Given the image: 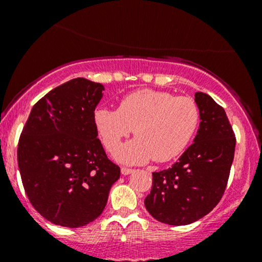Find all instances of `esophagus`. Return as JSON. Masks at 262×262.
I'll return each mask as SVG.
<instances>
[{
	"label": "esophagus",
	"instance_id": "esophagus-1",
	"mask_svg": "<svg viewBox=\"0 0 262 262\" xmlns=\"http://www.w3.org/2000/svg\"><path fill=\"white\" fill-rule=\"evenodd\" d=\"M133 169H130V167H122V169H121V172L123 173V175H129V173H132V172H133Z\"/></svg>",
	"mask_w": 262,
	"mask_h": 262
}]
</instances>
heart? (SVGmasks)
Returning a JSON list of instances; mask_svg holds the SVG:
<instances>
[{
  "instance_id": "obj_1",
  "label": "heart",
  "mask_w": 262,
  "mask_h": 262,
  "mask_svg": "<svg viewBox=\"0 0 262 262\" xmlns=\"http://www.w3.org/2000/svg\"><path fill=\"white\" fill-rule=\"evenodd\" d=\"M200 121V107L193 98L148 89L124 96L117 110L98 108L95 112L96 127L110 152L134 129L137 138L116 154L127 164L177 158L194 137Z\"/></svg>"
}]
</instances>
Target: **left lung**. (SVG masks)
Returning <instances> with one entry per match:
<instances>
[{
  "label": "left lung",
  "mask_w": 262,
  "mask_h": 262,
  "mask_svg": "<svg viewBox=\"0 0 262 262\" xmlns=\"http://www.w3.org/2000/svg\"><path fill=\"white\" fill-rule=\"evenodd\" d=\"M201 123L194 143L167 170L152 172L145 208L156 221L186 225L214 208L223 197L235 151V134L224 108L203 92L194 93Z\"/></svg>",
  "instance_id": "8db88e82"
}]
</instances>
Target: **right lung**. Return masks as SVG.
Returning a JSON list of instances; mask_svg holds the SVG:
<instances>
[{"mask_svg": "<svg viewBox=\"0 0 262 262\" xmlns=\"http://www.w3.org/2000/svg\"><path fill=\"white\" fill-rule=\"evenodd\" d=\"M103 85L77 77L34 104L17 159L23 187L35 210L53 224L79 228L106 207L121 169L98 139L95 108Z\"/></svg>", "mask_w": 262, "mask_h": 262, "instance_id": "right-lung-1", "label": "right lung"}]
</instances>
